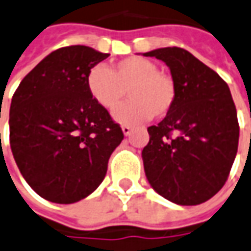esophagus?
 <instances>
[{"label": "esophagus", "instance_id": "obj_1", "mask_svg": "<svg viewBox=\"0 0 251 251\" xmlns=\"http://www.w3.org/2000/svg\"><path fill=\"white\" fill-rule=\"evenodd\" d=\"M122 131H123V134H124V135L128 136L129 134H131V131H132V128H131L129 126H123Z\"/></svg>", "mask_w": 251, "mask_h": 251}]
</instances>
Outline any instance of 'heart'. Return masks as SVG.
<instances>
[{"label": "heart", "mask_w": 251, "mask_h": 251, "mask_svg": "<svg viewBox=\"0 0 251 251\" xmlns=\"http://www.w3.org/2000/svg\"><path fill=\"white\" fill-rule=\"evenodd\" d=\"M86 84L90 96L106 110L115 108L127 90L129 100L113 112V119L122 124H139L153 115L162 117L175 103L172 77L160 72L153 61L143 57L124 58L112 70L97 64L89 71Z\"/></svg>", "instance_id": "1"}]
</instances>
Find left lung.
<instances>
[{"label": "left lung", "instance_id": "1", "mask_svg": "<svg viewBox=\"0 0 251 251\" xmlns=\"http://www.w3.org/2000/svg\"><path fill=\"white\" fill-rule=\"evenodd\" d=\"M167 64L175 83L172 109L149 127L143 148L150 186L177 205H200L220 191L234 164L239 141L236 108L228 84L181 48L143 53Z\"/></svg>", "mask_w": 251, "mask_h": 251}]
</instances>
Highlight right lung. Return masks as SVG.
Here are the masks:
<instances>
[{"mask_svg":"<svg viewBox=\"0 0 251 251\" xmlns=\"http://www.w3.org/2000/svg\"><path fill=\"white\" fill-rule=\"evenodd\" d=\"M108 57L82 45L54 50L12 97V153L25 181L48 201L74 203L91 194L124 138L86 84L89 71Z\"/></svg>","mask_w":251,"mask_h":251,"instance_id":"obj_1","label":"right lung"}]
</instances>
